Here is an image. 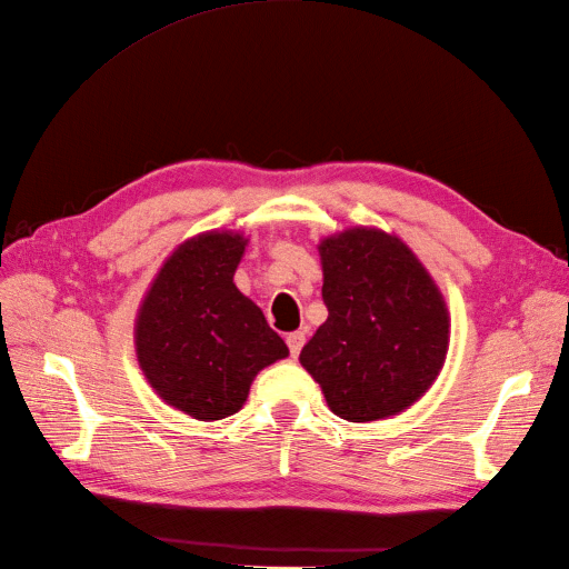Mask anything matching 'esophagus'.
<instances>
[{
  "mask_svg": "<svg viewBox=\"0 0 569 569\" xmlns=\"http://www.w3.org/2000/svg\"><path fill=\"white\" fill-rule=\"evenodd\" d=\"M303 341H306V335H303V332H291V335H287V347H289L291 358H297V356L301 353Z\"/></svg>",
  "mask_w": 569,
  "mask_h": 569,
  "instance_id": "34e87169",
  "label": "esophagus"
}]
</instances>
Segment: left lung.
Instances as JSON below:
<instances>
[{"mask_svg":"<svg viewBox=\"0 0 569 569\" xmlns=\"http://www.w3.org/2000/svg\"><path fill=\"white\" fill-rule=\"evenodd\" d=\"M327 320L301 349L335 416L382 420L432 387L449 349V311L399 237L353 228L320 244Z\"/></svg>","mask_w":569,"mask_h":569,"instance_id":"obj_1","label":"left lung"}]
</instances>
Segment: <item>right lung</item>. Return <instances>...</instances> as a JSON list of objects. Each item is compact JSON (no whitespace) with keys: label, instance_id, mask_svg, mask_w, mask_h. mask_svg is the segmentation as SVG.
Instances as JSON below:
<instances>
[{"label":"right lung","instance_id":"add662e5","mask_svg":"<svg viewBox=\"0 0 569 569\" xmlns=\"http://www.w3.org/2000/svg\"><path fill=\"white\" fill-rule=\"evenodd\" d=\"M244 247L247 239L232 232L187 239L137 316V360L149 385L197 420L234 416L253 377L289 353L261 308L232 282Z\"/></svg>","mask_w":569,"mask_h":569}]
</instances>
